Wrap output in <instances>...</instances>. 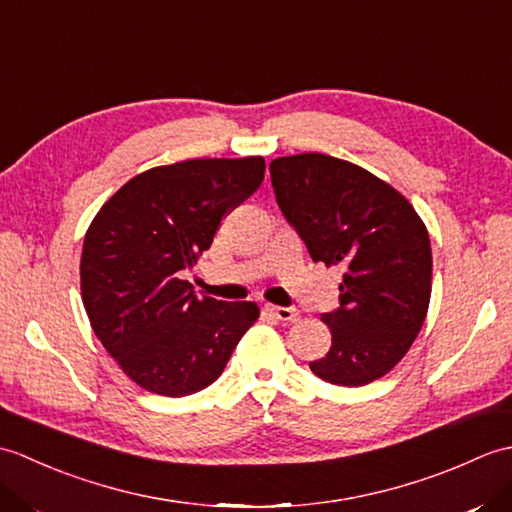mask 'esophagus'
<instances>
[{"label": "esophagus", "mask_w": 512, "mask_h": 512, "mask_svg": "<svg viewBox=\"0 0 512 512\" xmlns=\"http://www.w3.org/2000/svg\"><path fill=\"white\" fill-rule=\"evenodd\" d=\"M266 312H268V314H273V317H275L277 321H286V323L297 321V317H299V310H297V308L273 306V303H266Z\"/></svg>", "instance_id": "esophagus-1"}]
</instances>
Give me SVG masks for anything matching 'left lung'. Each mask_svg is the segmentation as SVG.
Wrapping results in <instances>:
<instances>
[{
  "mask_svg": "<svg viewBox=\"0 0 512 512\" xmlns=\"http://www.w3.org/2000/svg\"><path fill=\"white\" fill-rule=\"evenodd\" d=\"M270 180L312 262L345 270L339 308L321 314L332 347L310 369L343 387L385 376L409 352L429 310L427 226L394 187L334 156L277 158Z\"/></svg>",
  "mask_w": 512,
  "mask_h": 512,
  "instance_id": "1",
  "label": "left lung"
}]
</instances>
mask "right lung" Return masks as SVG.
Instances as JSON below:
<instances>
[{"instance_id":"right-lung-1","label":"right lung","mask_w":512,"mask_h":512,"mask_svg":"<svg viewBox=\"0 0 512 512\" xmlns=\"http://www.w3.org/2000/svg\"><path fill=\"white\" fill-rule=\"evenodd\" d=\"M264 171L259 156L184 160L140 173L96 213L81 255L83 306L136 385L171 398L209 387L257 321L253 301L200 299L182 273Z\"/></svg>"}]
</instances>
